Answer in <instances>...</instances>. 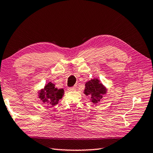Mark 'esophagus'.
Masks as SVG:
<instances>
[{
  "mask_svg": "<svg viewBox=\"0 0 153 153\" xmlns=\"http://www.w3.org/2000/svg\"><path fill=\"white\" fill-rule=\"evenodd\" d=\"M77 89V86L76 85H74L72 87H68V90L70 91H76Z\"/></svg>",
  "mask_w": 153,
  "mask_h": 153,
  "instance_id": "obj_1",
  "label": "esophagus"
}]
</instances>
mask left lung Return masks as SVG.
<instances>
[{"label": "left lung", "mask_w": 153, "mask_h": 153, "mask_svg": "<svg viewBox=\"0 0 153 153\" xmlns=\"http://www.w3.org/2000/svg\"><path fill=\"white\" fill-rule=\"evenodd\" d=\"M106 87L98 79H93L86 82L84 93L90 97L91 101L93 103L97 104L100 102L102 95L106 93Z\"/></svg>", "instance_id": "obj_1"}]
</instances>
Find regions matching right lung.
Wrapping results in <instances>:
<instances>
[{"label":"right lung","instance_id":"right-lung-1","mask_svg":"<svg viewBox=\"0 0 153 153\" xmlns=\"http://www.w3.org/2000/svg\"><path fill=\"white\" fill-rule=\"evenodd\" d=\"M64 91L63 89H58L54 83L49 82L39 92V98L45 104L49 106H55L59 100L62 98Z\"/></svg>","mask_w":153,"mask_h":153}]
</instances>
